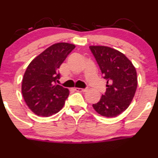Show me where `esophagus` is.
I'll list each match as a JSON object with an SVG mask.
<instances>
[{"mask_svg": "<svg viewBox=\"0 0 158 158\" xmlns=\"http://www.w3.org/2000/svg\"><path fill=\"white\" fill-rule=\"evenodd\" d=\"M74 90L76 91H79V92H85L87 90V88H79V87H75Z\"/></svg>", "mask_w": 158, "mask_h": 158, "instance_id": "esophagus-1", "label": "esophagus"}]
</instances>
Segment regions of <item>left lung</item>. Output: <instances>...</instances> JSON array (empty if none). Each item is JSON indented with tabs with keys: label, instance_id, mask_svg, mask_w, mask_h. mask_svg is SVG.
<instances>
[{
	"label": "left lung",
	"instance_id": "1",
	"mask_svg": "<svg viewBox=\"0 0 158 158\" xmlns=\"http://www.w3.org/2000/svg\"><path fill=\"white\" fill-rule=\"evenodd\" d=\"M103 77L106 92L93 107L99 114L113 118L124 112L131 103L137 87L136 69L120 51L106 46H90Z\"/></svg>",
	"mask_w": 158,
	"mask_h": 158
}]
</instances>
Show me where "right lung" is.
Here are the masks:
<instances>
[{
  "label": "right lung",
  "mask_w": 158,
  "mask_h": 158,
  "mask_svg": "<svg viewBox=\"0 0 158 158\" xmlns=\"http://www.w3.org/2000/svg\"><path fill=\"white\" fill-rule=\"evenodd\" d=\"M74 48L71 44H54L27 68L21 91L27 105L35 114L49 117L64 107L69 90L57 84L60 77L58 68Z\"/></svg>",
  "instance_id": "obj_1"
}]
</instances>
